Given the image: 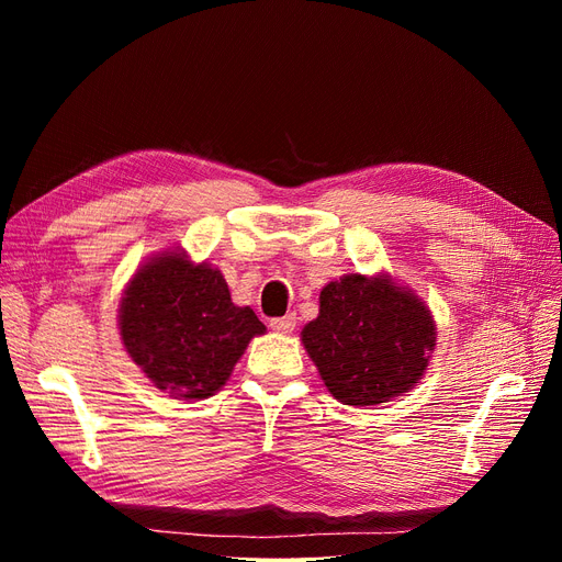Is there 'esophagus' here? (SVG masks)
<instances>
[{"label": "esophagus", "instance_id": "34e87169", "mask_svg": "<svg viewBox=\"0 0 562 562\" xmlns=\"http://www.w3.org/2000/svg\"><path fill=\"white\" fill-rule=\"evenodd\" d=\"M295 323H297L295 314H285L281 318H271L269 328L277 330V333H291V330H295Z\"/></svg>", "mask_w": 562, "mask_h": 562}]
</instances>
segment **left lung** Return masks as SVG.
I'll return each mask as SVG.
<instances>
[{
    "mask_svg": "<svg viewBox=\"0 0 562 562\" xmlns=\"http://www.w3.org/2000/svg\"><path fill=\"white\" fill-rule=\"evenodd\" d=\"M302 345L339 403L380 405L422 380L436 323L427 304L386 274H347L321 291Z\"/></svg>",
    "mask_w": 562,
    "mask_h": 562,
    "instance_id": "obj_1",
    "label": "left lung"
}]
</instances>
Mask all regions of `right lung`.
<instances>
[{
    "mask_svg": "<svg viewBox=\"0 0 562 562\" xmlns=\"http://www.w3.org/2000/svg\"><path fill=\"white\" fill-rule=\"evenodd\" d=\"M265 330L250 307L232 302L220 269L194 265L182 250L147 260L119 304V333L133 363L182 401L213 396Z\"/></svg>",
    "mask_w": 562,
    "mask_h": 562,
    "instance_id": "1",
    "label": "right lung"
}]
</instances>
